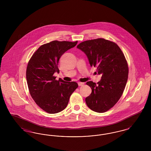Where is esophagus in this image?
<instances>
[{"label": "esophagus", "instance_id": "1", "mask_svg": "<svg viewBox=\"0 0 151 151\" xmlns=\"http://www.w3.org/2000/svg\"><path fill=\"white\" fill-rule=\"evenodd\" d=\"M78 85H79V86H84V83L79 82V83H78Z\"/></svg>", "mask_w": 151, "mask_h": 151}]
</instances>
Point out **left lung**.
I'll list each match as a JSON object with an SVG mask.
<instances>
[{"label":"left lung","instance_id":"left-lung-1","mask_svg":"<svg viewBox=\"0 0 151 151\" xmlns=\"http://www.w3.org/2000/svg\"><path fill=\"white\" fill-rule=\"evenodd\" d=\"M88 59L91 67H97L101 79L97 84L92 81L86 85L92 93L86 99L88 108L97 113H104L113 107L123 93L129 67L125 57L116 43L104 38L84 41L77 46Z\"/></svg>","mask_w":151,"mask_h":151}]
</instances>
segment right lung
<instances>
[{
    "label": "right lung",
    "mask_w": 151,
    "mask_h": 151,
    "mask_svg": "<svg viewBox=\"0 0 151 151\" xmlns=\"http://www.w3.org/2000/svg\"><path fill=\"white\" fill-rule=\"evenodd\" d=\"M76 42L53 41L41 45L29 60L26 76L29 92L36 104L49 114L57 113L67 107L70 97L78 84L53 76L59 72L58 62Z\"/></svg>",
    "instance_id": "1"
}]
</instances>
